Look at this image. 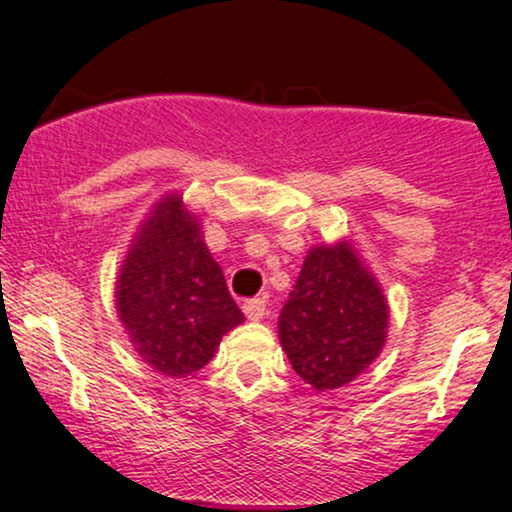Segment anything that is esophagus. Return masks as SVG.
<instances>
[{"label":"esophagus","mask_w":512,"mask_h":512,"mask_svg":"<svg viewBox=\"0 0 512 512\" xmlns=\"http://www.w3.org/2000/svg\"><path fill=\"white\" fill-rule=\"evenodd\" d=\"M264 310H267L264 298H248V301L243 303V313L248 320H260V317L264 315Z\"/></svg>","instance_id":"esophagus-1"}]
</instances>
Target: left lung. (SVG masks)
<instances>
[{"mask_svg":"<svg viewBox=\"0 0 512 512\" xmlns=\"http://www.w3.org/2000/svg\"><path fill=\"white\" fill-rule=\"evenodd\" d=\"M385 293L351 243L317 245L305 257L279 315V339L293 370L315 390H337L383 351Z\"/></svg>","mask_w":512,"mask_h":512,"instance_id":"1","label":"left lung"}]
</instances>
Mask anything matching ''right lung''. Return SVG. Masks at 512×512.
I'll list each match as a JSON object with an SVG mask.
<instances>
[{
    "label": "right lung",
    "instance_id": "obj_1",
    "mask_svg": "<svg viewBox=\"0 0 512 512\" xmlns=\"http://www.w3.org/2000/svg\"><path fill=\"white\" fill-rule=\"evenodd\" d=\"M115 301L137 354L173 378L207 366L223 334L245 320L180 195L163 197L139 226Z\"/></svg>",
    "mask_w": 512,
    "mask_h": 512
}]
</instances>
